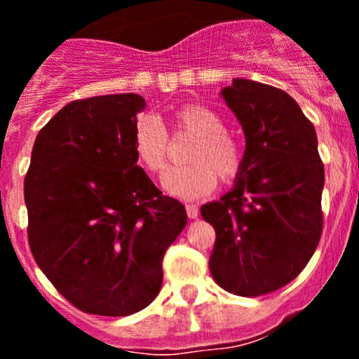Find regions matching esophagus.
Wrapping results in <instances>:
<instances>
[{
	"mask_svg": "<svg viewBox=\"0 0 359 359\" xmlns=\"http://www.w3.org/2000/svg\"><path fill=\"white\" fill-rule=\"evenodd\" d=\"M185 210H187V215H189V219H196L199 214V208L196 207V205H187Z\"/></svg>",
	"mask_w": 359,
	"mask_h": 359,
	"instance_id": "1",
	"label": "esophagus"
}]
</instances>
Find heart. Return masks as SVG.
I'll use <instances>...</instances> for the list:
<instances>
[{
    "instance_id": "obj_1",
    "label": "heart",
    "mask_w": 359,
    "mask_h": 359,
    "mask_svg": "<svg viewBox=\"0 0 359 359\" xmlns=\"http://www.w3.org/2000/svg\"><path fill=\"white\" fill-rule=\"evenodd\" d=\"M174 135H192L185 154L189 165L170 169L163 189L182 199L205 198L221 183H231L244 167L243 142L224 128L223 116L199 102L183 104L172 115ZM133 151L151 174L160 176L169 161V135L154 116H142L133 133Z\"/></svg>"
}]
</instances>
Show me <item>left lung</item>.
Instances as JSON below:
<instances>
[{
	"label": "left lung",
	"mask_w": 359,
	"mask_h": 359,
	"mask_svg": "<svg viewBox=\"0 0 359 359\" xmlns=\"http://www.w3.org/2000/svg\"><path fill=\"white\" fill-rule=\"evenodd\" d=\"M246 136L233 189L201 207L215 230L210 273L239 297L273 293L300 275L323 226V163L313 123L286 91L236 79L221 91Z\"/></svg>",
	"instance_id": "obj_1"
}]
</instances>
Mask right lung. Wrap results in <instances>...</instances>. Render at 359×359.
Returning a JSON list of instances; mask_svg holds the SVG:
<instances>
[{"label":"right lung","instance_id":"right-lung-1","mask_svg":"<svg viewBox=\"0 0 359 359\" xmlns=\"http://www.w3.org/2000/svg\"><path fill=\"white\" fill-rule=\"evenodd\" d=\"M136 93L73 100L39 131L25 176L28 244L59 293L90 315L128 316L156 298L185 207L136 165Z\"/></svg>","mask_w":359,"mask_h":359}]
</instances>
